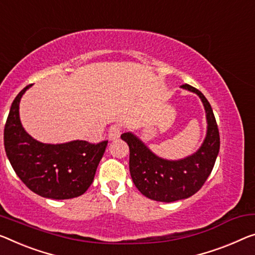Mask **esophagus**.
Instances as JSON below:
<instances>
[{
    "mask_svg": "<svg viewBox=\"0 0 255 255\" xmlns=\"http://www.w3.org/2000/svg\"><path fill=\"white\" fill-rule=\"evenodd\" d=\"M121 132H122V128H121L119 124L113 125V127H111V128H109V131H108L109 139H111V140H115V139H117V138H120Z\"/></svg>",
    "mask_w": 255,
    "mask_h": 255,
    "instance_id": "obj_1",
    "label": "esophagus"
}]
</instances>
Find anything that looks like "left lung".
Here are the masks:
<instances>
[{
    "label": "left lung",
    "mask_w": 255,
    "mask_h": 255,
    "mask_svg": "<svg viewBox=\"0 0 255 255\" xmlns=\"http://www.w3.org/2000/svg\"><path fill=\"white\" fill-rule=\"evenodd\" d=\"M181 88L196 93L205 108L206 136L197 151L182 159L168 160L155 155L133 133L121 135L130 148L128 165L133 183L141 194L157 202H175L197 193L212 172L220 149V135L210 103L191 85L183 84Z\"/></svg>",
    "instance_id": "left-lung-1"
}]
</instances>
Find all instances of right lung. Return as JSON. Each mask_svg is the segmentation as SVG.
I'll return each mask as SVG.
<instances>
[{
	"label": "right lung",
	"instance_id": "add662e5",
	"mask_svg": "<svg viewBox=\"0 0 255 255\" xmlns=\"http://www.w3.org/2000/svg\"><path fill=\"white\" fill-rule=\"evenodd\" d=\"M30 87L22 89L11 105L4 127L7 158L15 174L35 194L52 199L78 197L91 186L108 141L96 144L74 140L51 144L33 139L19 117V103Z\"/></svg>",
	"mask_w": 255,
	"mask_h": 255
}]
</instances>
